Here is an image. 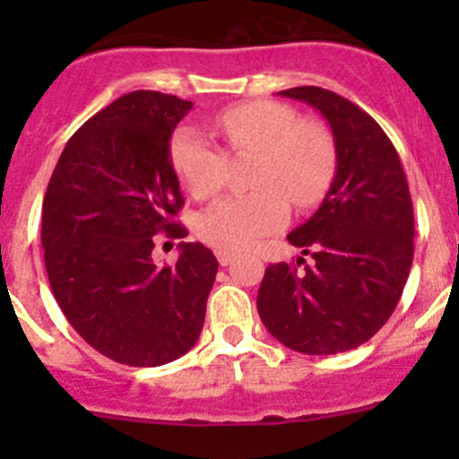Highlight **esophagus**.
<instances>
[{"label": "esophagus", "mask_w": 459, "mask_h": 459, "mask_svg": "<svg viewBox=\"0 0 459 459\" xmlns=\"http://www.w3.org/2000/svg\"><path fill=\"white\" fill-rule=\"evenodd\" d=\"M215 255H217V262H220L221 266H229V264L235 259V253H230V251H215Z\"/></svg>", "instance_id": "1"}]
</instances>
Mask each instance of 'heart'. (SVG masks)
<instances>
[{
    "mask_svg": "<svg viewBox=\"0 0 459 459\" xmlns=\"http://www.w3.org/2000/svg\"><path fill=\"white\" fill-rule=\"evenodd\" d=\"M230 152H253L251 195L224 197L197 215L195 235L217 251H242L289 221L290 203L302 211L326 197L335 178L337 152L326 126L299 119L280 101H247L212 119ZM170 164L197 200L212 197L226 178V155L193 128L170 140Z\"/></svg>",
    "mask_w": 459,
    "mask_h": 459,
    "instance_id": "b5f03b06",
    "label": "heart"
}]
</instances>
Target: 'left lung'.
<instances>
[{"mask_svg":"<svg viewBox=\"0 0 459 459\" xmlns=\"http://www.w3.org/2000/svg\"><path fill=\"white\" fill-rule=\"evenodd\" d=\"M311 104L333 131L337 169L316 215L289 233L313 264H271L257 293L264 326L289 349L335 355L386 324L413 264L415 220L395 146L353 101L319 86L280 91Z\"/></svg>","mask_w":459,"mask_h":459,"instance_id":"8db88e82","label":"left lung"}]
</instances>
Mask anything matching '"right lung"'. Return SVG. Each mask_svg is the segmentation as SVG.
I'll list each match as a JSON object with an SVG mask.
<instances>
[{
  "mask_svg": "<svg viewBox=\"0 0 459 459\" xmlns=\"http://www.w3.org/2000/svg\"><path fill=\"white\" fill-rule=\"evenodd\" d=\"M193 101L135 91L71 137L41 206L46 273L71 326L106 358L161 367L195 346L217 259L179 242L173 266L152 262L155 235L186 238L170 135Z\"/></svg>",
  "mask_w": 459,
  "mask_h": 459,
  "instance_id": "add662e5",
  "label": "right lung"
}]
</instances>
